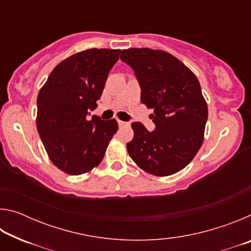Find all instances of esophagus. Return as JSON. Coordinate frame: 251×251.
<instances>
[{"instance_id":"esophagus-1","label":"esophagus","mask_w":251,"mask_h":251,"mask_svg":"<svg viewBox=\"0 0 251 251\" xmlns=\"http://www.w3.org/2000/svg\"><path fill=\"white\" fill-rule=\"evenodd\" d=\"M117 123H118V126H120V127H123V126H126V125H128V123H126V122H123V121H117Z\"/></svg>"}]
</instances>
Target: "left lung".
<instances>
[{
  "instance_id": "1",
  "label": "left lung",
  "mask_w": 251,
  "mask_h": 251,
  "mask_svg": "<svg viewBox=\"0 0 251 251\" xmlns=\"http://www.w3.org/2000/svg\"><path fill=\"white\" fill-rule=\"evenodd\" d=\"M121 59L133 69L141 101L151 114L155 129L134 122L127 151L144 171L169 176L185 168L201 148L208 108L198 79L188 67L164 50H123Z\"/></svg>"
}]
</instances>
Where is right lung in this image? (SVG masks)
Here are the masks:
<instances>
[{
  "label": "right lung",
  "mask_w": 251,
  "mask_h": 251,
  "mask_svg": "<svg viewBox=\"0 0 251 251\" xmlns=\"http://www.w3.org/2000/svg\"><path fill=\"white\" fill-rule=\"evenodd\" d=\"M120 53L91 49L72 55L52 71L37 96V131L52 163L70 175L99 166L118 129L116 120L87 116Z\"/></svg>",
  "instance_id": "add662e5"
}]
</instances>
